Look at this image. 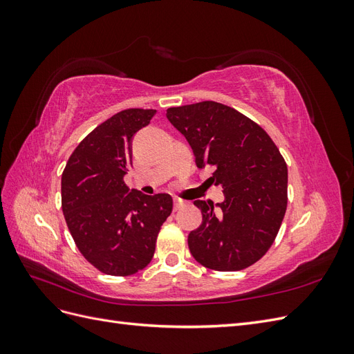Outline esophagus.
Returning a JSON list of instances; mask_svg holds the SVG:
<instances>
[{"label": "esophagus", "instance_id": "esophagus-1", "mask_svg": "<svg viewBox=\"0 0 354 354\" xmlns=\"http://www.w3.org/2000/svg\"><path fill=\"white\" fill-rule=\"evenodd\" d=\"M183 205H185V201H181V199H178V198H174V209H176V211L180 209Z\"/></svg>", "mask_w": 354, "mask_h": 354}]
</instances>
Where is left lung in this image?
I'll return each instance as SVG.
<instances>
[{
	"instance_id": "1",
	"label": "left lung",
	"mask_w": 354,
	"mask_h": 354,
	"mask_svg": "<svg viewBox=\"0 0 354 354\" xmlns=\"http://www.w3.org/2000/svg\"><path fill=\"white\" fill-rule=\"evenodd\" d=\"M168 121L186 137L198 168L212 167L209 180L224 202L195 201L202 224L189 233L190 254L203 267L238 272L269 251L288 205V168L263 128L230 106L199 102L167 109Z\"/></svg>"
}]
</instances>
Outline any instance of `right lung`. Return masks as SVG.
<instances>
[{
	"mask_svg": "<svg viewBox=\"0 0 354 354\" xmlns=\"http://www.w3.org/2000/svg\"><path fill=\"white\" fill-rule=\"evenodd\" d=\"M156 111L125 109L84 138L62 174V209L84 259L111 276L143 270L155 254L158 233L173 211V198L128 189L134 134Z\"/></svg>",
	"mask_w": 354,
	"mask_h": 354,
	"instance_id": "right-lung-1",
	"label": "right lung"
}]
</instances>
